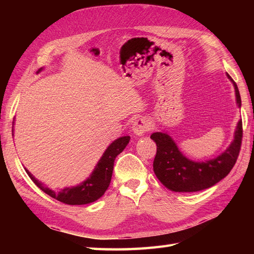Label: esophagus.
<instances>
[{
  "label": "esophagus",
  "instance_id": "34e87169",
  "mask_svg": "<svg viewBox=\"0 0 254 254\" xmlns=\"http://www.w3.org/2000/svg\"><path fill=\"white\" fill-rule=\"evenodd\" d=\"M150 130V123L146 118H138L133 122L132 131L137 136H141L145 132Z\"/></svg>",
  "mask_w": 254,
  "mask_h": 254
}]
</instances>
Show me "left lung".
Returning <instances> with one entry per match:
<instances>
[{
	"label": "left lung",
	"instance_id": "1",
	"mask_svg": "<svg viewBox=\"0 0 254 254\" xmlns=\"http://www.w3.org/2000/svg\"><path fill=\"white\" fill-rule=\"evenodd\" d=\"M227 77L234 84L236 101L240 108L241 98L238 86L229 74ZM150 138L157 145L153 167L158 180L171 191L196 192L216 185L233 169L241 147L242 121L237 124L234 141L229 147L216 158L201 163L187 158L167 133L155 132Z\"/></svg>",
	"mask_w": 254,
	"mask_h": 254
}]
</instances>
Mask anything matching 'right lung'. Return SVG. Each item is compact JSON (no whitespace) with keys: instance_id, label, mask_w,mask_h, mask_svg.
Listing matches in <instances>:
<instances>
[{"instance_id":"obj_1","label":"right lung","mask_w":254,"mask_h":254,"mask_svg":"<svg viewBox=\"0 0 254 254\" xmlns=\"http://www.w3.org/2000/svg\"><path fill=\"white\" fill-rule=\"evenodd\" d=\"M40 68L38 73L41 71ZM130 142V136H122L112 142L108 148L105 150L102 157L99 159L98 164L96 165L94 171L84 182L76 187L64 188L59 191H53L51 189L45 187V185L32 176L30 172L26 170L27 175L34 181L35 185L44 191L48 195L58 199L62 203L68 205H83L95 202L104 195L106 190L110 185L113 164L117 156L126 148L127 145Z\"/></svg>"}]
</instances>
